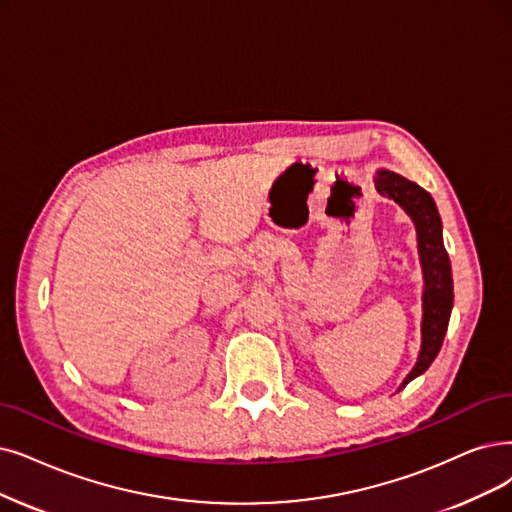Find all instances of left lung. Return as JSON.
Here are the masks:
<instances>
[{"label": "left lung", "mask_w": 512, "mask_h": 512, "mask_svg": "<svg viewBox=\"0 0 512 512\" xmlns=\"http://www.w3.org/2000/svg\"><path fill=\"white\" fill-rule=\"evenodd\" d=\"M376 189L380 195L397 201L399 206L412 216L418 231V248L424 271V319H422V351L418 363L401 384L405 388L416 376L428 370L441 349L443 336L449 323L454 302L452 267L443 248L441 218L435 208L433 197L416 182L407 180L395 172H378Z\"/></svg>", "instance_id": "1"}]
</instances>
